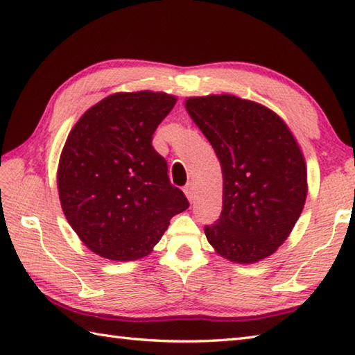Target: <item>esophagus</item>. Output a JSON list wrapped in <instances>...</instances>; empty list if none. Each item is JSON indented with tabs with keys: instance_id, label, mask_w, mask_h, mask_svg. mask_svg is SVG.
Listing matches in <instances>:
<instances>
[{
	"instance_id": "34e87169",
	"label": "esophagus",
	"mask_w": 355,
	"mask_h": 355,
	"mask_svg": "<svg viewBox=\"0 0 355 355\" xmlns=\"http://www.w3.org/2000/svg\"><path fill=\"white\" fill-rule=\"evenodd\" d=\"M184 193H186L187 200L193 201L195 200V184L193 183H187L186 187H184Z\"/></svg>"
}]
</instances>
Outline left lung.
Masks as SVG:
<instances>
[{
  "mask_svg": "<svg viewBox=\"0 0 355 355\" xmlns=\"http://www.w3.org/2000/svg\"><path fill=\"white\" fill-rule=\"evenodd\" d=\"M184 107L223 171V212L205 227L209 244L236 263L266 259L305 206L306 163L296 139L275 111L238 96L189 97Z\"/></svg>",
  "mask_w": 355,
  "mask_h": 355,
  "instance_id": "1",
  "label": "left lung"
}]
</instances>
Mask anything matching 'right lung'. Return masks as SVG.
Instances as JSON below:
<instances>
[{"label": "right lung", "instance_id": "add662e5", "mask_svg": "<svg viewBox=\"0 0 355 355\" xmlns=\"http://www.w3.org/2000/svg\"><path fill=\"white\" fill-rule=\"evenodd\" d=\"M177 97L114 93L73 126L58 164L64 215L89 250L110 261L145 258L189 201L168 177L153 134Z\"/></svg>", "mask_w": 355, "mask_h": 355}]
</instances>
